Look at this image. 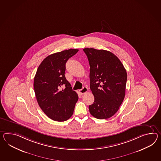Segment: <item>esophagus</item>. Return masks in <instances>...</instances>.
<instances>
[{
	"instance_id": "obj_1",
	"label": "esophagus",
	"mask_w": 161,
	"mask_h": 161,
	"mask_svg": "<svg viewBox=\"0 0 161 161\" xmlns=\"http://www.w3.org/2000/svg\"><path fill=\"white\" fill-rule=\"evenodd\" d=\"M88 88H87V87L86 86H83L82 87V89L81 90H80V94H86V93L87 92H88Z\"/></svg>"
}]
</instances>
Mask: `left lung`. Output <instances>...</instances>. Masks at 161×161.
I'll list each match as a JSON object with an SVG mask.
<instances>
[{
  "label": "left lung",
  "mask_w": 161,
  "mask_h": 161,
  "mask_svg": "<svg viewBox=\"0 0 161 161\" xmlns=\"http://www.w3.org/2000/svg\"><path fill=\"white\" fill-rule=\"evenodd\" d=\"M90 66V89L94 102L89 105L92 116L106 119L117 112L125 97L127 73L116 55L105 50L83 49Z\"/></svg>",
  "instance_id": "left-lung-1"
}]
</instances>
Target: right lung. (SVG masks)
I'll return each instance as SVG.
<instances>
[{"instance_id": "1", "label": "right lung", "mask_w": 161, "mask_h": 161, "mask_svg": "<svg viewBox=\"0 0 161 161\" xmlns=\"http://www.w3.org/2000/svg\"><path fill=\"white\" fill-rule=\"evenodd\" d=\"M78 51L70 49L49 55L36 71L34 80L36 98L41 109L53 120L63 122L71 118L78 101V95L64 75L67 61Z\"/></svg>"}]
</instances>
